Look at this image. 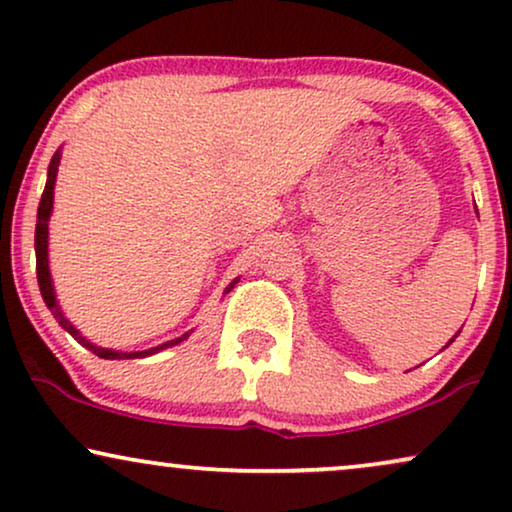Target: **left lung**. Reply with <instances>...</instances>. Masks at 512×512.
Wrapping results in <instances>:
<instances>
[{
    "instance_id": "obj_1",
    "label": "left lung",
    "mask_w": 512,
    "mask_h": 512,
    "mask_svg": "<svg viewBox=\"0 0 512 512\" xmlns=\"http://www.w3.org/2000/svg\"><path fill=\"white\" fill-rule=\"evenodd\" d=\"M452 340H454V338H452ZM452 340H450V342H452ZM450 342H447V345H450Z\"/></svg>"
}]
</instances>
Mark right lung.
I'll return each mask as SVG.
<instances>
[{"label": "right lung", "mask_w": 512, "mask_h": 512, "mask_svg": "<svg viewBox=\"0 0 512 512\" xmlns=\"http://www.w3.org/2000/svg\"><path fill=\"white\" fill-rule=\"evenodd\" d=\"M58 165H60V151H55V156L51 158V165H48V179H46L44 193H41L39 212H37V230H34V251H37V279H39L41 296H44V303H46L48 310L53 312V317L58 319V324L65 328V331L72 335L74 340H79L83 347H88L90 352L100 356V359H139V356H149V354L160 352V349H165V347L179 345L181 340L188 338V333L181 335V338H174L170 342H165V345H160V347L146 349V352H114V349L97 347L90 340L83 338V335L76 331V326H72V321H69L65 314H62L58 300H55V291H53V282H51V270H48V219H51V212H53V188H55V177H58ZM235 284H237V279L228 286L226 293L233 289Z\"/></svg>", "instance_id": "1"}]
</instances>
